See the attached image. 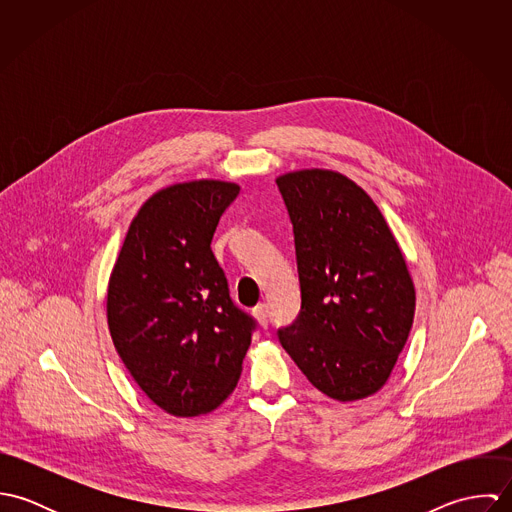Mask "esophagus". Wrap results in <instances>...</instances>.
Listing matches in <instances>:
<instances>
[{"instance_id": "esophagus-1", "label": "esophagus", "mask_w": 512, "mask_h": 512, "mask_svg": "<svg viewBox=\"0 0 512 512\" xmlns=\"http://www.w3.org/2000/svg\"><path fill=\"white\" fill-rule=\"evenodd\" d=\"M254 317L258 319V323L262 327H268V321H270V307L266 303H260L254 307Z\"/></svg>"}]
</instances>
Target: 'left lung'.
Here are the masks:
<instances>
[{"instance_id": "8db88e82", "label": "left lung", "mask_w": 512, "mask_h": 512, "mask_svg": "<svg viewBox=\"0 0 512 512\" xmlns=\"http://www.w3.org/2000/svg\"><path fill=\"white\" fill-rule=\"evenodd\" d=\"M293 224L301 309L278 337L325 396L378 392L402 353L416 311L406 258L380 209L347 175L301 169L280 175Z\"/></svg>"}]
</instances>
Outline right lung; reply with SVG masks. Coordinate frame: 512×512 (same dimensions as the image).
<instances>
[{"label": "right lung", "instance_id": "obj_1", "mask_svg": "<svg viewBox=\"0 0 512 512\" xmlns=\"http://www.w3.org/2000/svg\"><path fill=\"white\" fill-rule=\"evenodd\" d=\"M236 183L199 179L153 193L112 268L114 347L147 398L171 416L209 414L232 394L256 327L211 250Z\"/></svg>", "mask_w": 512, "mask_h": 512}]
</instances>
